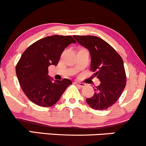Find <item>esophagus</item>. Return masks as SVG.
<instances>
[{
    "instance_id": "esophagus-1",
    "label": "esophagus",
    "mask_w": 146,
    "mask_h": 146,
    "mask_svg": "<svg viewBox=\"0 0 146 146\" xmlns=\"http://www.w3.org/2000/svg\"><path fill=\"white\" fill-rule=\"evenodd\" d=\"M75 84H76V85H78V86H79L80 87H85V84H84V83H82V82H78V81H76V82H75Z\"/></svg>"
}]
</instances>
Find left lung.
<instances>
[{
  "instance_id": "8db88e82",
  "label": "left lung",
  "mask_w": 146,
  "mask_h": 146,
  "mask_svg": "<svg viewBox=\"0 0 146 146\" xmlns=\"http://www.w3.org/2000/svg\"><path fill=\"white\" fill-rule=\"evenodd\" d=\"M76 41L89 50L90 69L100 80L92 97L86 99L95 110H106L118 100L126 86V74L122 57L108 42L94 36H74Z\"/></svg>"
}]
</instances>
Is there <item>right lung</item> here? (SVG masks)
<instances>
[{"label":"right lung","instance_id":"add662e5","mask_svg":"<svg viewBox=\"0 0 146 146\" xmlns=\"http://www.w3.org/2000/svg\"><path fill=\"white\" fill-rule=\"evenodd\" d=\"M70 36H47L30 45L21 55L16 66L19 85L26 96L39 106L54 105L67 87L70 80H54L48 76V67L56 66L66 47L76 43Z\"/></svg>","mask_w":146,"mask_h":146}]
</instances>
